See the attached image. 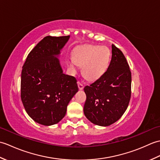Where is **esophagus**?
Wrapping results in <instances>:
<instances>
[{
	"label": "esophagus",
	"instance_id": "esophagus-1",
	"mask_svg": "<svg viewBox=\"0 0 160 160\" xmlns=\"http://www.w3.org/2000/svg\"><path fill=\"white\" fill-rule=\"evenodd\" d=\"M78 89H79V90H80V91L84 89V85L80 82H78Z\"/></svg>",
	"mask_w": 160,
	"mask_h": 160
}]
</instances>
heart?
Segmentation results:
<instances>
[{
    "mask_svg": "<svg viewBox=\"0 0 160 160\" xmlns=\"http://www.w3.org/2000/svg\"><path fill=\"white\" fill-rule=\"evenodd\" d=\"M111 52L108 47L95 45H84L77 47L73 58L67 61L72 70L76 65L82 66V75L87 80L95 81L102 76L109 66Z\"/></svg>",
    "mask_w": 160,
    "mask_h": 160,
    "instance_id": "1",
    "label": "heart"
}]
</instances>
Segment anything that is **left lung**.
<instances>
[{
	"instance_id": "left-lung-1",
	"label": "left lung",
	"mask_w": 160,
	"mask_h": 160,
	"mask_svg": "<svg viewBox=\"0 0 160 160\" xmlns=\"http://www.w3.org/2000/svg\"><path fill=\"white\" fill-rule=\"evenodd\" d=\"M112 56L106 72L84 91V113L93 124L107 127L127 110L131 94V73L123 53L111 45Z\"/></svg>"
}]
</instances>
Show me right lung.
Returning a JSON list of instances; mask_svg holds the SVG:
<instances>
[{
  "label": "right lung",
  "mask_w": 160,
  "mask_h": 160,
  "mask_svg": "<svg viewBox=\"0 0 160 160\" xmlns=\"http://www.w3.org/2000/svg\"><path fill=\"white\" fill-rule=\"evenodd\" d=\"M69 38L45 37L28 54L22 67V102L29 116L40 124L58 123L78 91L76 79L63 73L58 59Z\"/></svg>",
  "instance_id": "obj_1"
}]
</instances>
